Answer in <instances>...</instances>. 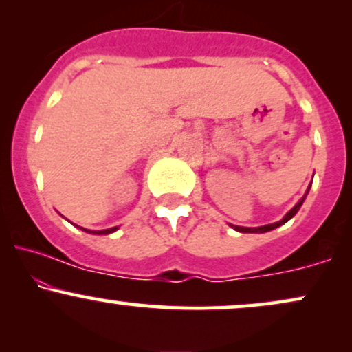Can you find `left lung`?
I'll return each mask as SVG.
<instances>
[{
  "label": "left lung",
  "instance_id": "1",
  "mask_svg": "<svg viewBox=\"0 0 352 352\" xmlns=\"http://www.w3.org/2000/svg\"><path fill=\"white\" fill-rule=\"evenodd\" d=\"M309 188H311V184H309L308 190H306V193H305V195H302L301 199H300V201H298V204L294 205V207H293L292 210H289V212L286 213V215L283 217L280 221H274V223L263 225V227H254V228H250V227H238V225H230V227H232L233 230H236V232H240V233H266V232H272V230L278 228V227H281V225H285L286 221H289V220H292V218H293L294 215H296V213H298V210L301 208L302 201H305V199H306V195H308Z\"/></svg>",
  "mask_w": 352,
  "mask_h": 352
}]
</instances>
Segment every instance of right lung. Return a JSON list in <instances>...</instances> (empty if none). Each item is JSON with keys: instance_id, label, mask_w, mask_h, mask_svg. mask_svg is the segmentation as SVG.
I'll return each instance as SVG.
<instances>
[{"instance_id": "add662e5", "label": "right lung", "mask_w": 352, "mask_h": 352, "mask_svg": "<svg viewBox=\"0 0 352 352\" xmlns=\"http://www.w3.org/2000/svg\"><path fill=\"white\" fill-rule=\"evenodd\" d=\"M82 230L87 233H92V235H109V233H114L116 230H119V227H112L107 230H86V228H82Z\"/></svg>"}]
</instances>
